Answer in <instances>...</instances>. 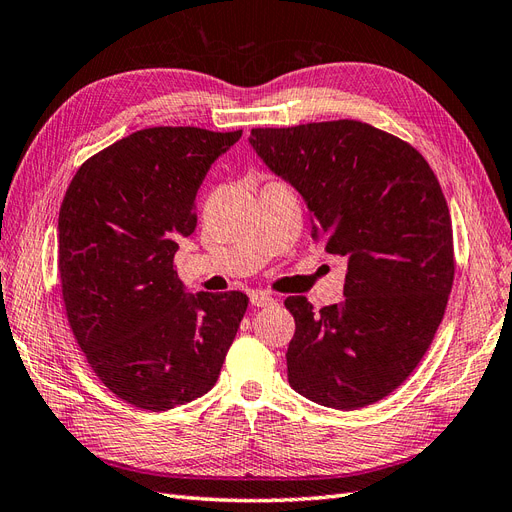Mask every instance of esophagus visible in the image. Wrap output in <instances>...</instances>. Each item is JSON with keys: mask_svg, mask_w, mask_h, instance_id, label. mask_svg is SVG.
Segmentation results:
<instances>
[{"mask_svg": "<svg viewBox=\"0 0 512 512\" xmlns=\"http://www.w3.org/2000/svg\"><path fill=\"white\" fill-rule=\"evenodd\" d=\"M250 301H252L254 307H267V305H273V303H275L271 292H254L252 297H250Z\"/></svg>", "mask_w": 512, "mask_h": 512, "instance_id": "obj_1", "label": "esophagus"}]
</instances>
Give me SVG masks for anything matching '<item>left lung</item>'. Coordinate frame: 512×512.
<instances>
[{
    "mask_svg": "<svg viewBox=\"0 0 512 512\" xmlns=\"http://www.w3.org/2000/svg\"><path fill=\"white\" fill-rule=\"evenodd\" d=\"M250 143L303 196L324 252L348 260L339 305L284 301L294 316L288 382L327 408L374 404L421 363L453 288L440 183L412 145L354 119L254 128Z\"/></svg>",
    "mask_w": 512,
    "mask_h": 512,
    "instance_id": "1",
    "label": "left lung"
}]
</instances>
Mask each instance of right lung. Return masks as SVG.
I'll use <instances>...</instances> for the list:
<instances>
[{"label": "right lung", "instance_id": "obj_1", "mask_svg": "<svg viewBox=\"0 0 512 512\" xmlns=\"http://www.w3.org/2000/svg\"><path fill=\"white\" fill-rule=\"evenodd\" d=\"M145 128L76 170L59 209V284L76 344L108 391L162 412L205 395L247 309V294H185L179 239L196 228L207 170L241 138Z\"/></svg>", "mask_w": 512, "mask_h": 512}]
</instances>
